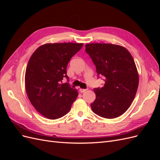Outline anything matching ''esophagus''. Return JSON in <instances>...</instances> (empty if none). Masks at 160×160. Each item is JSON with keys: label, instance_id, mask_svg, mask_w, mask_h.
Returning a JSON list of instances; mask_svg holds the SVG:
<instances>
[{"label": "esophagus", "instance_id": "34e87169", "mask_svg": "<svg viewBox=\"0 0 160 160\" xmlns=\"http://www.w3.org/2000/svg\"><path fill=\"white\" fill-rule=\"evenodd\" d=\"M87 90H88L87 89H79V91L81 92V93H84V92L86 91Z\"/></svg>", "mask_w": 160, "mask_h": 160}]
</instances>
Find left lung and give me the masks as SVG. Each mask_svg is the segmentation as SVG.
<instances>
[{
	"mask_svg": "<svg viewBox=\"0 0 160 160\" xmlns=\"http://www.w3.org/2000/svg\"><path fill=\"white\" fill-rule=\"evenodd\" d=\"M98 75L103 76V88L93 89V112L107 119L118 118L130 107L138 88L139 75L132 55L125 47L109 43L85 45Z\"/></svg>",
	"mask_w": 160,
	"mask_h": 160,
	"instance_id": "8db88e82",
	"label": "left lung"
}]
</instances>
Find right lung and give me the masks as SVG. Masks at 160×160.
Listing matches in <instances>:
<instances>
[{
    "label": "right lung",
    "instance_id": "right-lung-1",
    "mask_svg": "<svg viewBox=\"0 0 160 160\" xmlns=\"http://www.w3.org/2000/svg\"><path fill=\"white\" fill-rule=\"evenodd\" d=\"M83 43L62 42L42 45L32 53L25 72V88L33 107L44 117L59 119L69 112L78 92L66 77L71 58L83 47Z\"/></svg>",
    "mask_w": 160,
    "mask_h": 160
}]
</instances>
